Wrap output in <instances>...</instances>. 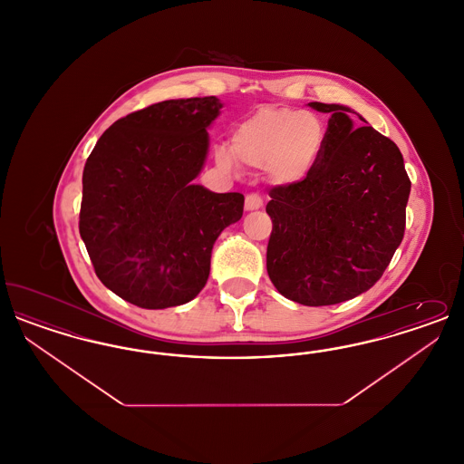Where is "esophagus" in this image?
<instances>
[{
	"label": "esophagus",
	"instance_id": "1",
	"mask_svg": "<svg viewBox=\"0 0 464 464\" xmlns=\"http://www.w3.org/2000/svg\"><path fill=\"white\" fill-rule=\"evenodd\" d=\"M263 207V198L257 193H250L245 198V210H257Z\"/></svg>",
	"mask_w": 464,
	"mask_h": 464
}]
</instances>
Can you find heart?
I'll return each instance as SVG.
<instances>
[{
	"label": "heart",
	"instance_id": "obj_1",
	"mask_svg": "<svg viewBox=\"0 0 464 464\" xmlns=\"http://www.w3.org/2000/svg\"><path fill=\"white\" fill-rule=\"evenodd\" d=\"M327 142L324 120L311 111L266 106L243 120L233 133L231 148L216 151V163L235 172L238 161L266 169L278 184H297L314 170Z\"/></svg>",
	"mask_w": 464,
	"mask_h": 464
}]
</instances>
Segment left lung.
<instances>
[{"instance_id":"8db88e82","label":"left lung","mask_w":464,"mask_h":464,"mask_svg":"<svg viewBox=\"0 0 464 464\" xmlns=\"http://www.w3.org/2000/svg\"><path fill=\"white\" fill-rule=\"evenodd\" d=\"M329 112L322 160L304 180L269 191L266 267L276 290L304 306L337 304L382 276L405 231L411 180L397 144L341 104ZM367 123V121H365Z\"/></svg>"}]
</instances>
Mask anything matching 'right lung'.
I'll return each mask as SVG.
<instances>
[{"label":"right lung","mask_w":464,"mask_h":464,"mask_svg":"<svg viewBox=\"0 0 464 464\" xmlns=\"http://www.w3.org/2000/svg\"><path fill=\"white\" fill-rule=\"evenodd\" d=\"M221 108L210 95L130 112L101 135L85 163L82 240L99 280L139 308L195 299L218 237L242 219V193L195 184Z\"/></svg>","instance_id":"1"}]
</instances>
